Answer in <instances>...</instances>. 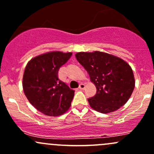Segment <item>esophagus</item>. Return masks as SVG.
I'll use <instances>...</instances> for the list:
<instances>
[{
	"label": "esophagus",
	"instance_id": "esophagus-1",
	"mask_svg": "<svg viewBox=\"0 0 154 154\" xmlns=\"http://www.w3.org/2000/svg\"><path fill=\"white\" fill-rule=\"evenodd\" d=\"M85 84L81 83L80 85H79V89L83 90V89H85Z\"/></svg>",
	"mask_w": 154,
	"mask_h": 154
}]
</instances>
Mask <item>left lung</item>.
<instances>
[{
  "mask_svg": "<svg viewBox=\"0 0 154 154\" xmlns=\"http://www.w3.org/2000/svg\"><path fill=\"white\" fill-rule=\"evenodd\" d=\"M75 57L97 88V94L88 99L93 109L110 113L128 101L135 88V79L127 62L100 51L79 52Z\"/></svg>",
  "mask_w": 154,
  "mask_h": 154,
  "instance_id": "left-lung-1",
  "label": "left lung"
}]
</instances>
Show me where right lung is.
Here are the masks:
<instances>
[{
    "label": "right lung",
    "instance_id": "add662e5",
    "mask_svg": "<svg viewBox=\"0 0 154 154\" xmlns=\"http://www.w3.org/2000/svg\"><path fill=\"white\" fill-rule=\"evenodd\" d=\"M72 54L48 52L31 59L26 66L24 92L30 104L44 115L59 116L70 107L75 91L59 79L58 70Z\"/></svg>",
    "mask_w": 154,
    "mask_h": 154
}]
</instances>
